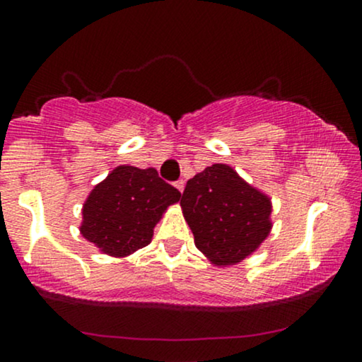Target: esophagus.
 Returning <instances> with one entry per match:
<instances>
[{"mask_svg": "<svg viewBox=\"0 0 362 362\" xmlns=\"http://www.w3.org/2000/svg\"><path fill=\"white\" fill-rule=\"evenodd\" d=\"M175 187L178 190H180V192H184V189H185V180H177L175 182Z\"/></svg>", "mask_w": 362, "mask_h": 362, "instance_id": "esophagus-1", "label": "esophagus"}]
</instances>
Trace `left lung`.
Segmentation results:
<instances>
[{"label": "left lung", "mask_w": 362, "mask_h": 362, "mask_svg": "<svg viewBox=\"0 0 362 362\" xmlns=\"http://www.w3.org/2000/svg\"><path fill=\"white\" fill-rule=\"evenodd\" d=\"M195 247L216 265L247 259L271 231V199L228 165L216 163L187 182L180 199Z\"/></svg>", "instance_id": "left-lung-1"}]
</instances>
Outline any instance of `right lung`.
I'll use <instances>...</instances> for the list:
<instances>
[{
  "mask_svg": "<svg viewBox=\"0 0 362 362\" xmlns=\"http://www.w3.org/2000/svg\"><path fill=\"white\" fill-rule=\"evenodd\" d=\"M180 195L155 168L122 165L90 192L80 231L103 253L126 257L151 243L153 228Z\"/></svg>",
  "mask_w": 362,
  "mask_h": 362,
  "instance_id": "add662e5",
  "label": "right lung"
}]
</instances>
